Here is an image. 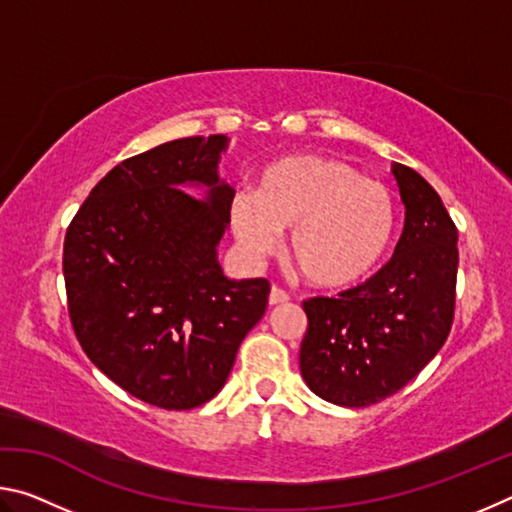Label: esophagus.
<instances>
[{"mask_svg":"<svg viewBox=\"0 0 512 512\" xmlns=\"http://www.w3.org/2000/svg\"><path fill=\"white\" fill-rule=\"evenodd\" d=\"M289 300H291L289 293L280 289V287H275V284H273L271 293H268V305H284V302H289Z\"/></svg>","mask_w":512,"mask_h":512,"instance_id":"obj_1","label":"esophagus"}]
</instances>
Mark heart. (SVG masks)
Instances as JSON below:
<instances>
[{
  "mask_svg": "<svg viewBox=\"0 0 512 512\" xmlns=\"http://www.w3.org/2000/svg\"><path fill=\"white\" fill-rule=\"evenodd\" d=\"M395 219L391 189L325 155L277 160L262 171L255 194L237 192L228 201L230 230L246 257L271 255L282 230L293 227L291 264L323 289L350 287L375 271Z\"/></svg>",
  "mask_w": 512,
  "mask_h": 512,
  "instance_id": "b5f03b06",
  "label": "heart"
}]
</instances>
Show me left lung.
Listing matches in <instances>:
<instances>
[{"instance_id":"obj_1","label":"left lung","mask_w":512,"mask_h":512,"mask_svg":"<svg viewBox=\"0 0 512 512\" xmlns=\"http://www.w3.org/2000/svg\"><path fill=\"white\" fill-rule=\"evenodd\" d=\"M406 207L391 262L339 298L302 302L300 372L323 400L370 406L404 388L443 348L454 323L458 230L418 171L393 162Z\"/></svg>"}]
</instances>
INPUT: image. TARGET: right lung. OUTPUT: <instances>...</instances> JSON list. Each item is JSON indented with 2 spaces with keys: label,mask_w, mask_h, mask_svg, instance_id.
Here are the masks:
<instances>
[{
  "label": "right lung",
  "mask_w": 512,
  "mask_h": 512,
  "mask_svg": "<svg viewBox=\"0 0 512 512\" xmlns=\"http://www.w3.org/2000/svg\"><path fill=\"white\" fill-rule=\"evenodd\" d=\"M225 135L183 137L117 164L69 223L67 311L83 352L137 400L167 411L221 391L271 284L228 280L216 246L230 185L216 164ZM205 184L196 199L182 189Z\"/></svg>",
  "instance_id": "add662e5"
}]
</instances>
